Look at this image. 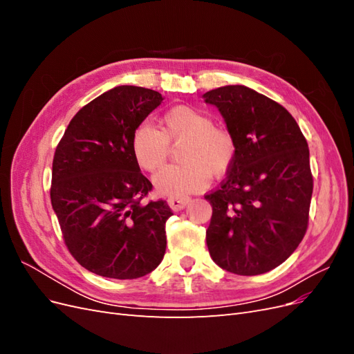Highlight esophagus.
<instances>
[{"label":"esophagus","mask_w":354,"mask_h":354,"mask_svg":"<svg viewBox=\"0 0 354 354\" xmlns=\"http://www.w3.org/2000/svg\"><path fill=\"white\" fill-rule=\"evenodd\" d=\"M190 202L189 196H180V198H168V205L171 207V209L174 211H180L183 209L187 203Z\"/></svg>","instance_id":"34e87169"}]
</instances>
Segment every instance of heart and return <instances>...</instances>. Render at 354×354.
Wrapping results in <instances>:
<instances>
[{"label":"heart","instance_id":"heart-1","mask_svg":"<svg viewBox=\"0 0 354 354\" xmlns=\"http://www.w3.org/2000/svg\"><path fill=\"white\" fill-rule=\"evenodd\" d=\"M190 106H174L159 121V130L140 124L131 136V152L138 167L149 173L159 169L169 153V145L178 147L181 164L160 169L153 183L160 195L180 198L194 194L209 183L212 176H223L238 153L234 136L224 127Z\"/></svg>","mask_w":354,"mask_h":354}]
</instances>
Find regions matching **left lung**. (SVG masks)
I'll return each mask as SVG.
<instances>
[{"mask_svg": "<svg viewBox=\"0 0 354 354\" xmlns=\"http://www.w3.org/2000/svg\"><path fill=\"white\" fill-rule=\"evenodd\" d=\"M217 106L238 153L227 177L205 195L211 259L234 274L254 276L282 264L303 241L313 194L308 146L282 104L243 85L203 94Z\"/></svg>", "mask_w": 354, "mask_h": 354, "instance_id": "1", "label": "left lung"}]
</instances>
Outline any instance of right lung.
I'll use <instances>...</instances> for the list:
<instances>
[{"instance_id":"add662e5","label":"right lung","mask_w":354,"mask_h":354,"mask_svg":"<svg viewBox=\"0 0 354 354\" xmlns=\"http://www.w3.org/2000/svg\"><path fill=\"white\" fill-rule=\"evenodd\" d=\"M162 102L158 91L120 85L75 115L53 158L50 198L69 252L85 269L137 279L162 261L167 201H143L152 183L131 136Z\"/></svg>"}]
</instances>
